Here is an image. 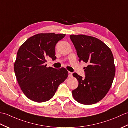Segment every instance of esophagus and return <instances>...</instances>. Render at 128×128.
Returning <instances> with one entry per match:
<instances>
[{"mask_svg": "<svg viewBox=\"0 0 128 128\" xmlns=\"http://www.w3.org/2000/svg\"><path fill=\"white\" fill-rule=\"evenodd\" d=\"M68 74H69V77H72V72H68Z\"/></svg>", "mask_w": 128, "mask_h": 128, "instance_id": "obj_1", "label": "esophagus"}]
</instances>
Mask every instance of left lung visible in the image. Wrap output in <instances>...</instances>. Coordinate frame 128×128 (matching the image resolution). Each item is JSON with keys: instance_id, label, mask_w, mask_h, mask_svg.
Masks as SVG:
<instances>
[{"instance_id": "8db88e82", "label": "left lung", "mask_w": 128, "mask_h": 128, "mask_svg": "<svg viewBox=\"0 0 128 128\" xmlns=\"http://www.w3.org/2000/svg\"><path fill=\"white\" fill-rule=\"evenodd\" d=\"M70 38L78 61L88 64L84 68L85 78L73 74L78 82V88L72 91L73 97L81 104H94L106 96L112 86L116 74L112 52L96 38L82 34L70 35Z\"/></svg>"}]
</instances>
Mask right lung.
<instances>
[{
  "mask_svg": "<svg viewBox=\"0 0 128 128\" xmlns=\"http://www.w3.org/2000/svg\"><path fill=\"white\" fill-rule=\"evenodd\" d=\"M65 36V34H37L19 48L14 71L19 86L30 100L37 102L48 101L68 76L66 68H47L46 64L47 58L56 59V46Z\"/></svg>",
  "mask_w": 128,
  "mask_h": 128,
  "instance_id": "right-lung-1",
  "label": "right lung"
}]
</instances>
